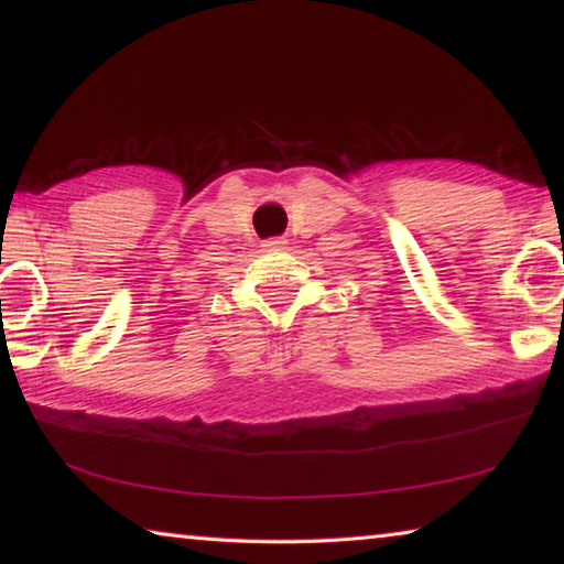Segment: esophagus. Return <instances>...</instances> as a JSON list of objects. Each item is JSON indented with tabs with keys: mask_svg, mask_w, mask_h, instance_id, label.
Returning a JSON list of instances; mask_svg holds the SVG:
<instances>
[{
	"mask_svg": "<svg viewBox=\"0 0 564 564\" xmlns=\"http://www.w3.org/2000/svg\"><path fill=\"white\" fill-rule=\"evenodd\" d=\"M263 248L265 251H281V248H285V238H269Z\"/></svg>",
	"mask_w": 564,
	"mask_h": 564,
	"instance_id": "obj_1",
	"label": "esophagus"
}]
</instances>
